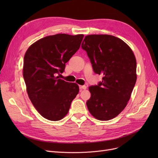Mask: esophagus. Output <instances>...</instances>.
<instances>
[{
	"instance_id": "1",
	"label": "esophagus",
	"mask_w": 158,
	"mask_h": 158,
	"mask_svg": "<svg viewBox=\"0 0 158 158\" xmlns=\"http://www.w3.org/2000/svg\"><path fill=\"white\" fill-rule=\"evenodd\" d=\"M79 88H80V90H82V89H85L87 88V87L85 86V85H80L79 86Z\"/></svg>"
}]
</instances>
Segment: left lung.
I'll return each instance as SVG.
<instances>
[{
    "label": "left lung",
    "mask_w": 158,
    "mask_h": 158,
    "mask_svg": "<svg viewBox=\"0 0 158 158\" xmlns=\"http://www.w3.org/2000/svg\"><path fill=\"white\" fill-rule=\"evenodd\" d=\"M82 48L87 52L94 73L103 76L102 82L89 87L88 109L98 120H110L130 99L136 81L135 55L123 40L110 35L85 36Z\"/></svg>",
    "instance_id": "1"
}]
</instances>
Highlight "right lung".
Masks as SVG:
<instances>
[{
    "mask_svg": "<svg viewBox=\"0 0 158 158\" xmlns=\"http://www.w3.org/2000/svg\"><path fill=\"white\" fill-rule=\"evenodd\" d=\"M84 35L60 33L38 40L27 50L23 76L32 104L41 116L59 121L68 113L78 85L59 78L66 63L77 51Z\"/></svg>",
    "mask_w": 158,
    "mask_h": 158,
    "instance_id": "right-lung-1",
    "label": "right lung"
}]
</instances>
